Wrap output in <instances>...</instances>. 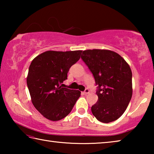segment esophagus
<instances>
[{"instance_id": "34e87169", "label": "esophagus", "mask_w": 154, "mask_h": 154, "mask_svg": "<svg viewBox=\"0 0 154 154\" xmlns=\"http://www.w3.org/2000/svg\"><path fill=\"white\" fill-rule=\"evenodd\" d=\"M90 92V90H89V89H88V88H86V89H85V90H84V92H83V94H85V95H86V94H88V93Z\"/></svg>"}]
</instances>
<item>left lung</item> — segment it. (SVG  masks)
<instances>
[{"label": "left lung", "mask_w": 154, "mask_h": 154, "mask_svg": "<svg viewBox=\"0 0 154 154\" xmlns=\"http://www.w3.org/2000/svg\"><path fill=\"white\" fill-rule=\"evenodd\" d=\"M81 58L89 68L97 85L98 99L92 113L103 123L113 122L122 116L132 95V71L122 57L111 50L88 49Z\"/></svg>", "instance_id": "8db88e82"}]
</instances>
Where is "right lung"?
I'll return each mask as SVG.
<instances>
[{"label": "right lung", "mask_w": 154, "mask_h": 154, "mask_svg": "<svg viewBox=\"0 0 154 154\" xmlns=\"http://www.w3.org/2000/svg\"><path fill=\"white\" fill-rule=\"evenodd\" d=\"M82 52L47 51L31 62L26 80L31 100L36 110L49 120L64 118L79 98L80 91L63 88L62 83Z\"/></svg>", "instance_id": "right-lung-1"}]
</instances>
